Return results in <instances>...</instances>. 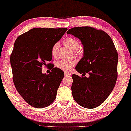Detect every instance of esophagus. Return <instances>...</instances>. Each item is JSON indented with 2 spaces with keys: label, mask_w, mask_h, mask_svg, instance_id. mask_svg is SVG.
I'll return each instance as SVG.
<instances>
[{
  "label": "esophagus",
  "mask_w": 131,
  "mask_h": 131,
  "mask_svg": "<svg viewBox=\"0 0 131 131\" xmlns=\"http://www.w3.org/2000/svg\"><path fill=\"white\" fill-rule=\"evenodd\" d=\"M64 74H65L66 77H68V76H70V75H71V73H70V72H65Z\"/></svg>",
  "instance_id": "obj_1"
}]
</instances>
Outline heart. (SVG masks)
I'll use <instances>...</instances> for the list:
<instances>
[{
    "mask_svg": "<svg viewBox=\"0 0 131 131\" xmlns=\"http://www.w3.org/2000/svg\"><path fill=\"white\" fill-rule=\"evenodd\" d=\"M64 44L72 51H75L79 49L80 43L77 40L72 37H67L64 40ZM59 47V43H56L53 46L51 49V54L53 57L57 56V51ZM75 65V62L71 60H60L57 63V67L64 71H69L71 68Z\"/></svg>",
    "mask_w": 131,
    "mask_h": 131,
    "instance_id": "1",
    "label": "heart"
}]
</instances>
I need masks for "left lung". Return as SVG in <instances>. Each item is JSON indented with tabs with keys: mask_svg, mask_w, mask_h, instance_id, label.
Returning <instances> with one entry per match:
<instances>
[{
	"mask_svg": "<svg viewBox=\"0 0 131 131\" xmlns=\"http://www.w3.org/2000/svg\"><path fill=\"white\" fill-rule=\"evenodd\" d=\"M67 34L78 38L83 46V57L75 70L84 76L90 74L88 78L72 74V96L82 107H97L110 95L117 80L118 56L113 41L105 31L88 26L73 27Z\"/></svg>",
	"mask_w": 131,
	"mask_h": 131,
	"instance_id": "obj_1",
	"label": "left lung"
}]
</instances>
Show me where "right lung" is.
Here are the masks:
<instances>
[{
	"label": "right lung",
	"mask_w": 131,
	"mask_h": 131,
	"mask_svg": "<svg viewBox=\"0 0 131 131\" xmlns=\"http://www.w3.org/2000/svg\"><path fill=\"white\" fill-rule=\"evenodd\" d=\"M67 30V28H33L15 42L10 56L14 84L22 98L33 107H46L56 99L64 72L55 67L50 74H43L41 67L52 60V47Z\"/></svg>",
	"instance_id": "obj_1"
}]
</instances>
